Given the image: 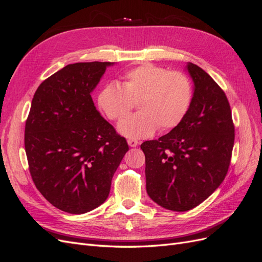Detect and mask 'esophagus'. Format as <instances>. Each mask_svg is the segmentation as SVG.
<instances>
[{
    "label": "esophagus",
    "instance_id": "34e87169",
    "mask_svg": "<svg viewBox=\"0 0 262 262\" xmlns=\"http://www.w3.org/2000/svg\"><path fill=\"white\" fill-rule=\"evenodd\" d=\"M128 144H129V146H131V147H137V146L139 145V141L134 140V139H129V140H128Z\"/></svg>",
    "mask_w": 262,
    "mask_h": 262
}]
</instances>
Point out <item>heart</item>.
<instances>
[{
  "label": "heart",
  "mask_w": 262,
  "mask_h": 262,
  "mask_svg": "<svg viewBox=\"0 0 262 262\" xmlns=\"http://www.w3.org/2000/svg\"><path fill=\"white\" fill-rule=\"evenodd\" d=\"M192 99L189 78L152 63L129 70L121 86L110 83L100 90L97 102L110 120H121L138 101L139 113L123 119L118 130L128 138H147L157 130L175 128L187 114Z\"/></svg>",
  "instance_id": "obj_1"
}]
</instances>
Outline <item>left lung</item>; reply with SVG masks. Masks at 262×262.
<instances>
[{
	"mask_svg": "<svg viewBox=\"0 0 262 262\" xmlns=\"http://www.w3.org/2000/svg\"><path fill=\"white\" fill-rule=\"evenodd\" d=\"M193 96L184 119L158 140L145 141L146 191L171 211L195 208L224 180L234 146L229 102L215 81L193 63L186 67Z\"/></svg>",
	"mask_w": 262,
	"mask_h": 262,
	"instance_id": "left-lung-1",
	"label": "left lung"
}]
</instances>
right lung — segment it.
Segmentation results:
<instances>
[{"instance_id": "obj_1", "label": "right lung", "mask_w": 262, "mask_h": 262, "mask_svg": "<svg viewBox=\"0 0 262 262\" xmlns=\"http://www.w3.org/2000/svg\"><path fill=\"white\" fill-rule=\"evenodd\" d=\"M114 62L69 64L37 89L25 125L31 178L53 207L90 212L109 195L128 143L100 116L92 92Z\"/></svg>"}]
</instances>
